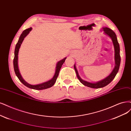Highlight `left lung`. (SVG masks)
Here are the masks:
<instances>
[{
  "label": "left lung",
  "instance_id": "8db88e82",
  "mask_svg": "<svg viewBox=\"0 0 131 131\" xmlns=\"http://www.w3.org/2000/svg\"><path fill=\"white\" fill-rule=\"evenodd\" d=\"M101 31H103L105 35H107L111 39V40H112V42L113 43V46L114 48L115 66L111 74L103 80H100L97 82H95V83H90V82L84 80L80 78V77L78 74V72L77 71V69L76 68L75 64L74 65V68L76 72L77 76L78 77V79L81 82V83H82L86 86H88L89 87V88L93 89H99L104 88V87L109 84L113 80L116 74H117L119 69L121 61V58L120 56V46L115 33L113 30H111L110 28L107 27H103Z\"/></svg>",
  "mask_w": 131,
  "mask_h": 131
}]
</instances>
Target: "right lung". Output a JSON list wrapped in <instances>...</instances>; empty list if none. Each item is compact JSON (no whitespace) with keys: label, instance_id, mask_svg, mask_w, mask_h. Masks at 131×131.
Listing matches in <instances>:
<instances>
[{"label":"right lung","instance_id":"obj_1","mask_svg":"<svg viewBox=\"0 0 131 131\" xmlns=\"http://www.w3.org/2000/svg\"><path fill=\"white\" fill-rule=\"evenodd\" d=\"M32 28L30 27L29 28L26 29L25 30H24L23 33H21V35H20V37L19 38V40L18 41V42L17 43L16 47H15V50H14V59H13V67H14V72H15V73L18 77V78L19 79L21 83L27 88L34 89V90H44V89H47L48 88H50L52 86L54 85L55 84L56 80L58 78V76L59 75V73L60 70L61 69V67L62 66V65L64 64V62L65 61V59H66V57L64 58V59L60 60L58 61L56 65V71H55V73L54 76H53V78L47 81L44 82V83H42L41 84H37V85H31L30 84H28V83L24 80L21 75L20 73V72H19V70L18 68V53L19 51V48L20 47V46L21 45V43L25 38L28 34L30 33V32L32 30Z\"/></svg>","mask_w":131,"mask_h":131}]
</instances>
